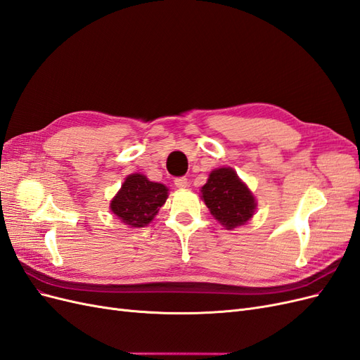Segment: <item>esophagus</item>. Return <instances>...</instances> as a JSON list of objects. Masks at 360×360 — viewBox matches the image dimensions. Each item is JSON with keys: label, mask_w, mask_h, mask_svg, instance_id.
I'll return each instance as SVG.
<instances>
[{"label": "esophagus", "mask_w": 360, "mask_h": 360, "mask_svg": "<svg viewBox=\"0 0 360 360\" xmlns=\"http://www.w3.org/2000/svg\"><path fill=\"white\" fill-rule=\"evenodd\" d=\"M174 184H176V188H179V189H184V188H188L189 183H188L186 177H179L174 180Z\"/></svg>", "instance_id": "esophagus-1"}]
</instances>
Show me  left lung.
<instances>
[{
  "mask_svg": "<svg viewBox=\"0 0 360 360\" xmlns=\"http://www.w3.org/2000/svg\"><path fill=\"white\" fill-rule=\"evenodd\" d=\"M201 193L214 219L226 230L245 225L257 209L252 192L230 167L213 169L201 188Z\"/></svg>",
  "mask_w": 360,
  "mask_h": 360,
  "instance_id": "1",
  "label": "left lung"
}]
</instances>
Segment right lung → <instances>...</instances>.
I'll return each instance as SVG.
<instances>
[{"label":"right lung","mask_w":360,"mask_h":360,"mask_svg":"<svg viewBox=\"0 0 360 360\" xmlns=\"http://www.w3.org/2000/svg\"><path fill=\"white\" fill-rule=\"evenodd\" d=\"M168 198V188L150 181L144 174H130L111 201L112 213L129 226H146Z\"/></svg>","instance_id":"right-lung-1"}]
</instances>
